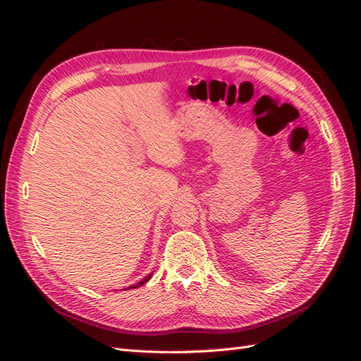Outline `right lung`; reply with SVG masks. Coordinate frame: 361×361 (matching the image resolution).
Returning a JSON list of instances; mask_svg holds the SVG:
<instances>
[{"mask_svg": "<svg viewBox=\"0 0 361 361\" xmlns=\"http://www.w3.org/2000/svg\"><path fill=\"white\" fill-rule=\"evenodd\" d=\"M150 277H152V274L146 276V277H145L143 280H141V281H138V283H137V285H133V286H129L128 289H134V288H140L141 285H145V283H146V281H149V280H150Z\"/></svg>", "mask_w": 361, "mask_h": 361, "instance_id": "1", "label": "right lung"}]
</instances>
